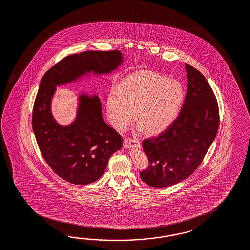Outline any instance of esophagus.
Segmentation results:
<instances>
[{
    "mask_svg": "<svg viewBox=\"0 0 250 250\" xmlns=\"http://www.w3.org/2000/svg\"><path fill=\"white\" fill-rule=\"evenodd\" d=\"M124 146L125 148H140L141 147V143L139 140L135 138H130V137H125Z\"/></svg>",
    "mask_w": 250,
    "mask_h": 250,
    "instance_id": "obj_1",
    "label": "esophagus"
}]
</instances>
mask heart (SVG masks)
<instances>
[{
    "mask_svg": "<svg viewBox=\"0 0 250 250\" xmlns=\"http://www.w3.org/2000/svg\"><path fill=\"white\" fill-rule=\"evenodd\" d=\"M185 98L180 82L148 70L125 76L108 95L107 113L115 128H125L135 117L137 128L157 134L176 119Z\"/></svg>",
    "mask_w": 250,
    "mask_h": 250,
    "instance_id": "heart-1",
    "label": "heart"
}]
</instances>
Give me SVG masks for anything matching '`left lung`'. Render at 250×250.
I'll use <instances>...</instances> for the list:
<instances>
[{
    "mask_svg": "<svg viewBox=\"0 0 250 250\" xmlns=\"http://www.w3.org/2000/svg\"><path fill=\"white\" fill-rule=\"evenodd\" d=\"M185 68L188 84L178 117L161 135L143 141L149 166L140 176L152 188H164L187 179L216 138L219 125L216 96L199 71L188 63Z\"/></svg>",
    "mask_w": 250,
    "mask_h": 250,
    "instance_id": "left-lung-1",
    "label": "left lung"
}]
</instances>
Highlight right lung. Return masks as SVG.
I'll return each instance as SVG.
<instances>
[{
	"mask_svg": "<svg viewBox=\"0 0 250 250\" xmlns=\"http://www.w3.org/2000/svg\"><path fill=\"white\" fill-rule=\"evenodd\" d=\"M124 63L120 51H88L66 56L42 76L34 101L33 130L41 153L56 175L75 185L99 179L108 160L123 146L121 135L103 119L100 98L86 92L77 96L76 116L62 125L52 113L56 86L91 74H111Z\"/></svg>",
	"mask_w": 250,
	"mask_h": 250,
	"instance_id": "add662e5",
	"label": "right lung"
}]
</instances>
